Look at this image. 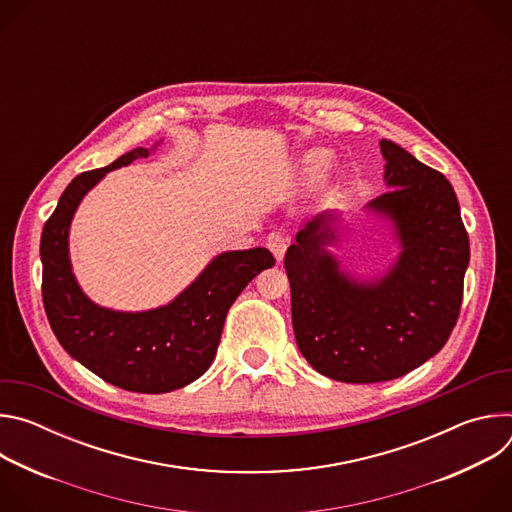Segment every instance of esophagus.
<instances>
[{"instance_id":"obj_1","label":"esophagus","mask_w":512,"mask_h":512,"mask_svg":"<svg viewBox=\"0 0 512 512\" xmlns=\"http://www.w3.org/2000/svg\"><path fill=\"white\" fill-rule=\"evenodd\" d=\"M267 247L271 249V253L275 255L277 261H283L285 249H287V237L283 231H271L267 237Z\"/></svg>"}]
</instances>
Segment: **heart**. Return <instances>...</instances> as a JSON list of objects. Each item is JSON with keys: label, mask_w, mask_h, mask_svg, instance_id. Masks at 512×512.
I'll use <instances>...</instances> for the list:
<instances>
[{"label": "heart", "mask_w": 512, "mask_h": 512, "mask_svg": "<svg viewBox=\"0 0 512 512\" xmlns=\"http://www.w3.org/2000/svg\"><path fill=\"white\" fill-rule=\"evenodd\" d=\"M330 166V160L324 152H314L306 160V174L310 180H320L326 176V170Z\"/></svg>", "instance_id": "b5f03b06"}]
</instances>
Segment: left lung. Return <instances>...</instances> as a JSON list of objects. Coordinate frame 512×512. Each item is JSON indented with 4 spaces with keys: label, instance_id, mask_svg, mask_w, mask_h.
Returning a JSON list of instances; mask_svg holds the SVG:
<instances>
[{
    "label": "left lung",
    "instance_id": "8db88e82",
    "mask_svg": "<svg viewBox=\"0 0 512 512\" xmlns=\"http://www.w3.org/2000/svg\"><path fill=\"white\" fill-rule=\"evenodd\" d=\"M391 186L369 202L397 227L401 255L375 283L338 271L324 245L332 214L314 218L285 251L291 322L312 367L342 383L407 375L448 342L462 306L470 241L452 184L389 139H381Z\"/></svg>",
    "mask_w": 512,
    "mask_h": 512
}]
</instances>
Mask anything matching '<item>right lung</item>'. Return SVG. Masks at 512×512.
I'll list each match as a JSON object with an SVG mask.
<instances>
[{
  "instance_id": "1",
  "label": "right lung",
  "mask_w": 512,
  "mask_h": 512,
  "mask_svg": "<svg viewBox=\"0 0 512 512\" xmlns=\"http://www.w3.org/2000/svg\"><path fill=\"white\" fill-rule=\"evenodd\" d=\"M137 148L111 166L83 172L62 192L42 229V302L62 348L103 381L133 393H168L202 377L214 360L229 308L275 257L263 249L218 255L168 306L113 312L93 304L68 259V227L83 196L111 170L148 158Z\"/></svg>"
}]
</instances>
